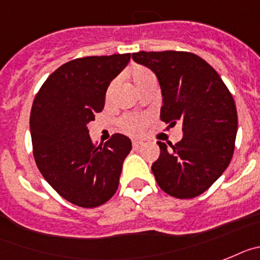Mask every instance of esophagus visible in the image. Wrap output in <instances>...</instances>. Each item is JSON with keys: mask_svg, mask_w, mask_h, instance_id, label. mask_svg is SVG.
I'll use <instances>...</instances> for the list:
<instances>
[{"mask_svg": "<svg viewBox=\"0 0 260 260\" xmlns=\"http://www.w3.org/2000/svg\"><path fill=\"white\" fill-rule=\"evenodd\" d=\"M141 146H143V143H141V141H133V143H132V148L135 149V150L140 149Z\"/></svg>", "mask_w": 260, "mask_h": 260, "instance_id": "obj_1", "label": "esophagus"}]
</instances>
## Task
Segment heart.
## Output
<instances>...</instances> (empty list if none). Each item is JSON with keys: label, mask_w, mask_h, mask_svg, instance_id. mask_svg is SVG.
<instances>
[{"label": "heart", "mask_w": 260, "mask_h": 260, "mask_svg": "<svg viewBox=\"0 0 260 260\" xmlns=\"http://www.w3.org/2000/svg\"><path fill=\"white\" fill-rule=\"evenodd\" d=\"M131 81H132L133 86L136 87L140 92L143 91L145 87L150 86V85H155L157 83V78L155 74L152 71H149L148 68L144 67H133L128 72ZM117 81L114 80L110 82V85L106 89V102H110L111 98L114 96V92L116 90ZM148 123V119L145 116H137V115H127L120 120V125L123 131H125L129 135H139L143 132L144 127Z\"/></svg>", "instance_id": "obj_1"}]
</instances>
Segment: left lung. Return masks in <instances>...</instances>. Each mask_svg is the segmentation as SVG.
<instances>
[{
	"mask_svg": "<svg viewBox=\"0 0 260 260\" xmlns=\"http://www.w3.org/2000/svg\"><path fill=\"white\" fill-rule=\"evenodd\" d=\"M132 58L150 68L159 81L161 120L182 124L179 143L157 141L153 164L158 186L178 199L202 195L226 170L236 148L238 117L233 95L208 62L183 51L136 52Z\"/></svg>",
	"mask_w": 260,
	"mask_h": 260,
	"instance_id": "8db88e82",
	"label": "left lung"
}]
</instances>
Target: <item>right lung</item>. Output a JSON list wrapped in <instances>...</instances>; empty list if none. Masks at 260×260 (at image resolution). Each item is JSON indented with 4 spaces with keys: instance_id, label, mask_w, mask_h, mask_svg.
I'll return each instance as SVG.
<instances>
[{
    "instance_id": "obj_1",
    "label": "right lung",
    "mask_w": 260,
    "mask_h": 260,
    "mask_svg": "<svg viewBox=\"0 0 260 260\" xmlns=\"http://www.w3.org/2000/svg\"><path fill=\"white\" fill-rule=\"evenodd\" d=\"M131 53L74 58L57 68L36 92L30 115L36 166L58 195L82 208L108 202L119 186L131 140L120 133L105 144L87 123L105 107L106 89Z\"/></svg>"
}]
</instances>
